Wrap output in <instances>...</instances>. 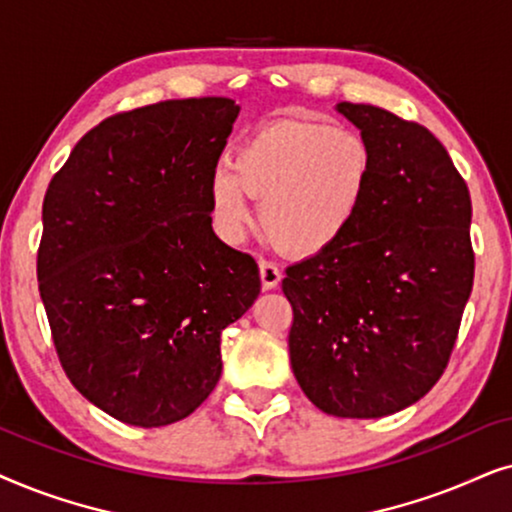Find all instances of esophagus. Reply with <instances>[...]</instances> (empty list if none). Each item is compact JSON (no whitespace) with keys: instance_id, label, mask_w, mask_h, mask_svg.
<instances>
[{"instance_id":"esophagus-1","label":"esophagus","mask_w":512,"mask_h":512,"mask_svg":"<svg viewBox=\"0 0 512 512\" xmlns=\"http://www.w3.org/2000/svg\"><path fill=\"white\" fill-rule=\"evenodd\" d=\"M260 278H262V288L264 290H274V288H278V283H281L283 271L278 269L274 262L262 260L260 262Z\"/></svg>"}]
</instances>
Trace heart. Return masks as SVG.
Returning a JSON list of instances; mask_svg holds the SVG:
<instances>
[{"label": "heart", "instance_id": "heart-1", "mask_svg": "<svg viewBox=\"0 0 512 512\" xmlns=\"http://www.w3.org/2000/svg\"><path fill=\"white\" fill-rule=\"evenodd\" d=\"M231 170L210 177V215L227 243L252 224L251 199L262 201L267 234L292 255H318L339 243L363 208L372 149L351 128L283 119L252 131Z\"/></svg>", "mask_w": 512, "mask_h": 512}]
</instances>
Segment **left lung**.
Returning a JSON list of instances; mask_svg holds the SVG:
<instances>
[{
    "mask_svg": "<svg viewBox=\"0 0 512 512\" xmlns=\"http://www.w3.org/2000/svg\"><path fill=\"white\" fill-rule=\"evenodd\" d=\"M337 112L372 149L370 189L342 241L285 271L290 365L318 410L379 419L445 372L473 290V208L428 128L374 105Z\"/></svg>",
    "mask_w": 512,
    "mask_h": 512,
    "instance_id": "left-lung-1",
    "label": "left lung"
}]
</instances>
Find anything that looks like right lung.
I'll use <instances>...</instances> for the list:
<instances>
[{"label": "right lung", "mask_w": 512, "mask_h": 512, "mask_svg": "<svg viewBox=\"0 0 512 512\" xmlns=\"http://www.w3.org/2000/svg\"><path fill=\"white\" fill-rule=\"evenodd\" d=\"M238 112L187 98L114 114L46 189L37 278L53 344L72 386L124 424L189 417L220 381L222 330L260 295L255 260L210 217Z\"/></svg>", "instance_id": "right-lung-1"}]
</instances>
